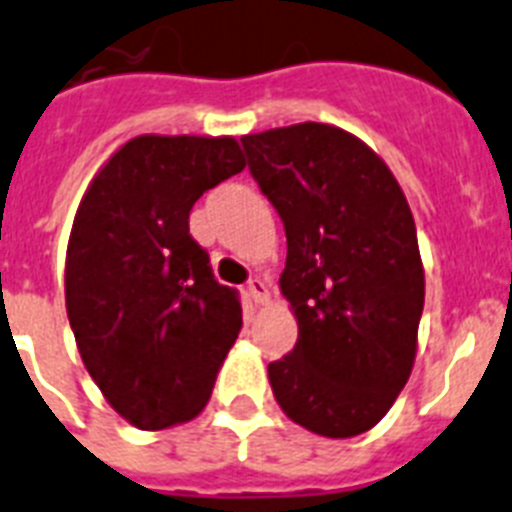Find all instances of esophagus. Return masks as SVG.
Masks as SVG:
<instances>
[{
    "instance_id": "1",
    "label": "esophagus",
    "mask_w": 512,
    "mask_h": 512,
    "mask_svg": "<svg viewBox=\"0 0 512 512\" xmlns=\"http://www.w3.org/2000/svg\"><path fill=\"white\" fill-rule=\"evenodd\" d=\"M247 291L249 296L255 299V304L270 302V286L263 281V278H252V281L247 283Z\"/></svg>"
}]
</instances>
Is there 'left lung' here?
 I'll return each mask as SVG.
<instances>
[{
  "mask_svg": "<svg viewBox=\"0 0 512 512\" xmlns=\"http://www.w3.org/2000/svg\"><path fill=\"white\" fill-rule=\"evenodd\" d=\"M249 171L286 229L281 294L299 338L268 364L278 406L322 437H354L409 380L424 265L401 184L364 140L302 122L244 135Z\"/></svg>",
  "mask_w": 512,
  "mask_h": 512,
  "instance_id": "obj_1",
  "label": "left lung"
}]
</instances>
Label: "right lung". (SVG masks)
<instances>
[{
	"instance_id": "1",
	"label": "right lung",
	"mask_w": 512,
	"mask_h": 512,
	"mask_svg": "<svg viewBox=\"0 0 512 512\" xmlns=\"http://www.w3.org/2000/svg\"><path fill=\"white\" fill-rule=\"evenodd\" d=\"M244 166L231 135H137L77 205L67 317L85 369L132 427L195 419L239 336L236 291L213 278L208 252L190 236V210Z\"/></svg>"
}]
</instances>
